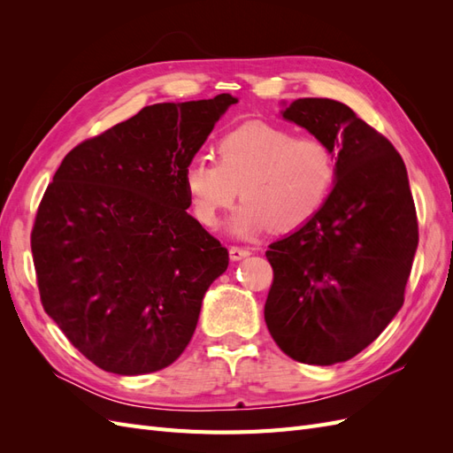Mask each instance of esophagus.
<instances>
[{"label": "esophagus", "instance_id": "1", "mask_svg": "<svg viewBox=\"0 0 453 453\" xmlns=\"http://www.w3.org/2000/svg\"><path fill=\"white\" fill-rule=\"evenodd\" d=\"M228 255H230L232 260H240V258H243V257H250L251 251H250L248 248H240V245H230Z\"/></svg>", "mask_w": 453, "mask_h": 453}]
</instances>
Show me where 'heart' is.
Here are the masks:
<instances>
[{
  "label": "heart",
  "mask_w": 453,
  "mask_h": 453,
  "mask_svg": "<svg viewBox=\"0 0 453 453\" xmlns=\"http://www.w3.org/2000/svg\"><path fill=\"white\" fill-rule=\"evenodd\" d=\"M338 177L336 155L318 135L245 122L215 143V160L195 157L183 172V187L196 221L213 226L217 217L243 198L232 228L251 234L295 230L310 223L331 198Z\"/></svg>",
  "instance_id": "heart-1"
}]
</instances>
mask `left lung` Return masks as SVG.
<instances>
[{
  "label": "left lung",
  "mask_w": 453,
  "mask_h": 453,
  "mask_svg": "<svg viewBox=\"0 0 453 453\" xmlns=\"http://www.w3.org/2000/svg\"><path fill=\"white\" fill-rule=\"evenodd\" d=\"M283 117L336 150L338 177L310 223L268 245L273 281L265 321L291 359L344 363L372 344L404 303L416 205L403 157L346 104L300 98Z\"/></svg>",
  "instance_id": "left-lung-1"
}]
</instances>
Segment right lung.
Returning <instances> with one entry per match:
<instances>
[{"label": "right lung", "mask_w": 453, "mask_h": 453, "mask_svg": "<svg viewBox=\"0 0 453 453\" xmlns=\"http://www.w3.org/2000/svg\"><path fill=\"white\" fill-rule=\"evenodd\" d=\"M238 100L155 104L67 153L39 202L32 255L43 310L102 370L149 374L195 334L228 251L195 217L183 172Z\"/></svg>", "instance_id": "1"}]
</instances>
